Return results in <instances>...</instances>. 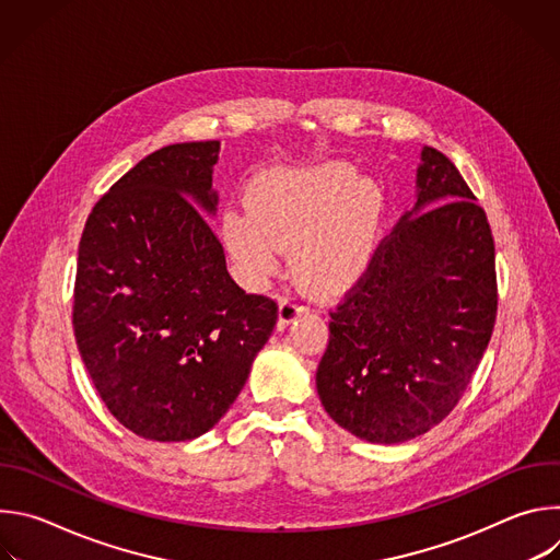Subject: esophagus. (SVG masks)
<instances>
[{
    "label": "esophagus",
    "mask_w": 560,
    "mask_h": 560,
    "mask_svg": "<svg viewBox=\"0 0 560 560\" xmlns=\"http://www.w3.org/2000/svg\"><path fill=\"white\" fill-rule=\"evenodd\" d=\"M301 312H303V305H301L296 299L283 296V299L279 301V328H285V326H290L292 322H296Z\"/></svg>",
    "instance_id": "1"
}]
</instances>
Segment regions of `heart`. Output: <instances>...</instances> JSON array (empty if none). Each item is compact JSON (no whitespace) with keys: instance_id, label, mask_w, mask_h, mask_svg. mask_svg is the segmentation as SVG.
<instances>
[{"instance_id":"1","label":"heart","mask_w":560,"mask_h":560,"mask_svg":"<svg viewBox=\"0 0 560 560\" xmlns=\"http://www.w3.org/2000/svg\"><path fill=\"white\" fill-rule=\"evenodd\" d=\"M383 192L343 162L275 168L253 179L248 210L221 219L225 248L246 283H266L290 248L294 277L314 294L348 292L368 272L383 223Z\"/></svg>"}]
</instances>
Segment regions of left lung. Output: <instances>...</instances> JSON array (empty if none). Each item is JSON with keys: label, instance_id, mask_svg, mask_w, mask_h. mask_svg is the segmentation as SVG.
Returning <instances> with one entry per match:
<instances>
[{"label": "left lung", "instance_id": "8db88e82", "mask_svg": "<svg viewBox=\"0 0 560 560\" xmlns=\"http://www.w3.org/2000/svg\"><path fill=\"white\" fill-rule=\"evenodd\" d=\"M436 148L423 145L417 203L330 312L316 392L343 430L404 443L439 425L483 359L497 322L486 210Z\"/></svg>", "mask_w": 560, "mask_h": 560}]
</instances>
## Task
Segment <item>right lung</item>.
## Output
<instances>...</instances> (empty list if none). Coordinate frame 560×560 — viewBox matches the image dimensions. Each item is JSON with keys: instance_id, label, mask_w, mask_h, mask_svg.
Here are the masks:
<instances>
[{"instance_id": "add662e5", "label": "right lung", "mask_w": 560, "mask_h": 560, "mask_svg": "<svg viewBox=\"0 0 560 560\" xmlns=\"http://www.w3.org/2000/svg\"><path fill=\"white\" fill-rule=\"evenodd\" d=\"M219 141L173 143L130 168L89 214L72 328L110 415L150 441L206 434L246 385L279 307L225 268Z\"/></svg>"}]
</instances>
